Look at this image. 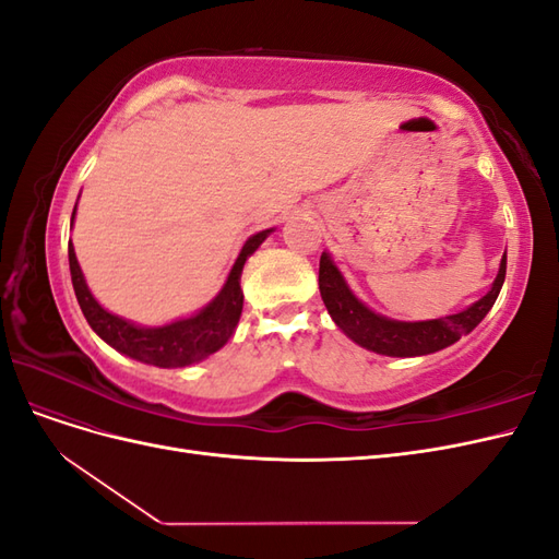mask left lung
Here are the masks:
<instances>
[{
  "instance_id": "1",
  "label": "left lung",
  "mask_w": 559,
  "mask_h": 559,
  "mask_svg": "<svg viewBox=\"0 0 559 559\" xmlns=\"http://www.w3.org/2000/svg\"><path fill=\"white\" fill-rule=\"evenodd\" d=\"M503 280L506 253L501 259L492 289L466 310L427 321H399L382 317L368 306H364V302L352 294L345 277L341 275V270H337V265L331 261L326 251L321 253L319 259V292L331 319L335 321V326L347 337H352L357 345L376 354H384V357H425V354L454 345L462 335L476 329L485 319V314L492 310L503 286Z\"/></svg>"
}]
</instances>
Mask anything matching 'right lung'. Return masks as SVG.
<instances>
[{
  "label": "right lung",
  "instance_id": "right-lung-1",
  "mask_svg": "<svg viewBox=\"0 0 559 559\" xmlns=\"http://www.w3.org/2000/svg\"><path fill=\"white\" fill-rule=\"evenodd\" d=\"M74 214H76V205L72 212V224H74ZM270 233H273V228L251 235V238L245 242L240 257L235 261L230 275L224 284V289L216 294V298L210 302V306H205L193 317L177 319L173 324L151 326V329L132 324V321L116 317L99 306L95 296L91 294L86 280H83L81 265L76 261V253L70 240L67 253H70V273H72V284H74V294L81 306V312L86 317L91 329L103 337L107 345L126 354L130 359H138L142 364H151L158 368H183V366L198 364L202 359H207L210 354L222 349L233 337L235 326H238L240 314H242V302H245V296L240 289L245 261L261 247V242Z\"/></svg>",
  "mask_w": 559,
  "mask_h": 559
}]
</instances>
